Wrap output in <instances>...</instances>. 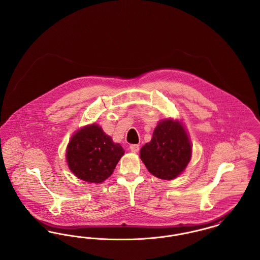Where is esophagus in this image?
Returning a JSON list of instances; mask_svg holds the SVG:
<instances>
[{"instance_id": "obj_1", "label": "esophagus", "mask_w": 260, "mask_h": 260, "mask_svg": "<svg viewBox=\"0 0 260 260\" xmlns=\"http://www.w3.org/2000/svg\"><path fill=\"white\" fill-rule=\"evenodd\" d=\"M129 149H131V151L132 152H138L139 151V145H137V144H132L131 146H129Z\"/></svg>"}]
</instances>
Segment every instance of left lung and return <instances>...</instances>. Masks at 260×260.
<instances>
[{
  "mask_svg": "<svg viewBox=\"0 0 260 260\" xmlns=\"http://www.w3.org/2000/svg\"><path fill=\"white\" fill-rule=\"evenodd\" d=\"M191 144L183 125L170 119L160 122L152 139L140 150L149 173L171 180L184 171L191 159Z\"/></svg>",
  "mask_w": 260,
  "mask_h": 260,
  "instance_id": "1",
  "label": "left lung"
}]
</instances>
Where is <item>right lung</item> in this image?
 Returning a JSON list of instances; mask_svg holds the SVG:
<instances>
[{"instance_id": "obj_1", "label": "right lung", "mask_w": 260, "mask_h": 260, "mask_svg": "<svg viewBox=\"0 0 260 260\" xmlns=\"http://www.w3.org/2000/svg\"><path fill=\"white\" fill-rule=\"evenodd\" d=\"M124 149L114 143L98 124L78 131L67 147V162L77 177L90 183H101L114 172L124 155Z\"/></svg>"}]
</instances>
